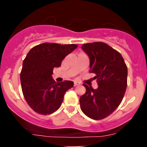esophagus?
I'll return each mask as SVG.
<instances>
[{
    "mask_svg": "<svg viewBox=\"0 0 147 147\" xmlns=\"http://www.w3.org/2000/svg\"><path fill=\"white\" fill-rule=\"evenodd\" d=\"M80 83L79 82H74V86H77V85H80Z\"/></svg>",
    "mask_w": 147,
    "mask_h": 147,
    "instance_id": "1",
    "label": "esophagus"
}]
</instances>
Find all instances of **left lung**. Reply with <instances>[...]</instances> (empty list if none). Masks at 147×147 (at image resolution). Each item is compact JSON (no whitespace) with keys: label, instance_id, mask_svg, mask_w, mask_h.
<instances>
[{"label":"left lung","instance_id":"left-lung-1","mask_svg":"<svg viewBox=\"0 0 147 147\" xmlns=\"http://www.w3.org/2000/svg\"><path fill=\"white\" fill-rule=\"evenodd\" d=\"M89 57L90 72L98 84L93 89L84 84L86 92L80 98L82 112L89 118L100 120L107 117L119 106L127 85V67L122 56L102 42L83 44Z\"/></svg>","mask_w":147,"mask_h":147}]
</instances>
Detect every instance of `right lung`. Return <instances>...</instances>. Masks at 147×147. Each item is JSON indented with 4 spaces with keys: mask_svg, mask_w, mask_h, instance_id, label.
I'll use <instances>...</instances> for the list:
<instances>
[{
    "mask_svg": "<svg viewBox=\"0 0 147 147\" xmlns=\"http://www.w3.org/2000/svg\"><path fill=\"white\" fill-rule=\"evenodd\" d=\"M77 45L40 44L28 51L23 62L20 82L23 96L30 107L42 115L53 113L60 107L72 81L56 82L52 78L54 67L61 62Z\"/></svg>",
    "mask_w": 147,
    "mask_h": 147,
    "instance_id": "add662e5",
    "label": "right lung"
}]
</instances>
